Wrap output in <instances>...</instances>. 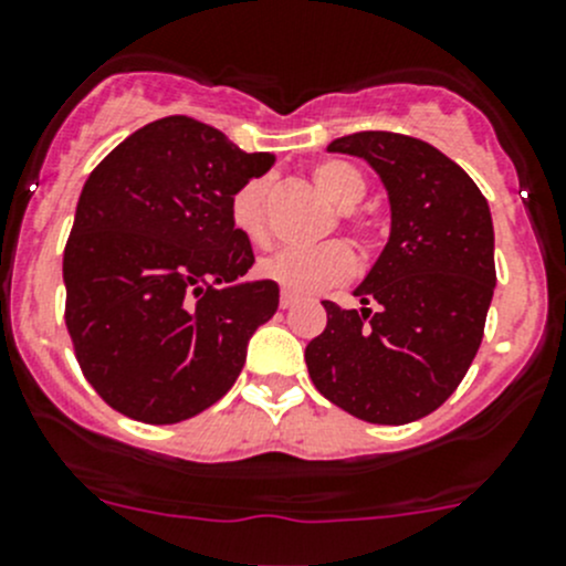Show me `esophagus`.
I'll return each instance as SVG.
<instances>
[{"mask_svg": "<svg viewBox=\"0 0 566 566\" xmlns=\"http://www.w3.org/2000/svg\"><path fill=\"white\" fill-rule=\"evenodd\" d=\"M295 304H298V298H295L293 293H287V290H284L282 298H279V306H282V310H293Z\"/></svg>", "mask_w": 566, "mask_h": 566, "instance_id": "34e87169", "label": "esophagus"}]
</instances>
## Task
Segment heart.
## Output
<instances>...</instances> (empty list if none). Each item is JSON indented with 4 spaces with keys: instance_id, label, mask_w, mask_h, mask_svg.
Segmentation results:
<instances>
[{
    "instance_id": "1",
    "label": "heart",
    "mask_w": 566,
    "mask_h": 566,
    "mask_svg": "<svg viewBox=\"0 0 566 566\" xmlns=\"http://www.w3.org/2000/svg\"><path fill=\"white\" fill-rule=\"evenodd\" d=\"M317 190L332 201L337 210L350 212L367 193V182L350 163L343 160H323L312 168ZM265 179H251L238 193L232 196V223L240 234H245L254 243L268 238L265 221ZM345 229L354 238V243L365 240V223L356 218H345ZM354 271V254L343 243H321V245H293L276 254L265 256L260 262V273L279 287L295 295H315L332 284L345 282Z\"/></svg>"
}]
</instances>
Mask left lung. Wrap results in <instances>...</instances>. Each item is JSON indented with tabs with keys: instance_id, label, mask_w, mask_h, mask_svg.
I'll list each match as a JSON object with an SVG mask.
<instances>
[{
	"instance_id": "1",
	"label": "left lung",
	"mask_w": 566,
	"mask_h": 566,
	"mask_svg": "<svg viewBox=\"0 0 566 566\" xmlns=\"http://www.w3.org/2000/svg\"><path fill=\"white\" fill-rule=\"evenodd\" d=\"M328 151L378 174L389 240L354 290L361 310L323 301L328 323L304 359L323 398L359 420L403 426L451 398L484 337L497 282L490 205L451 157L417 137L356 132Z\"/></svg>"
}]
</instances>
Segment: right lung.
I'll return each mask as SVG.
<instances>
[{
    "label": "right lung",
    "mask_w": 566,
    "mask_h": 566,
    "mask_svg": "<svg viewBox=\"0 0 566 566\" xmlns=\"http://www.w3.org/2000/svg\"><path fill=\"white\" fill-rule=\"evenodd\" d=\"M273 155L168 115L87 177L63 254L65 326L91 387L132 420L168 426L221 400L279 284L245 279L254 251L232 196Z\"/></svg>",
    "instance_id": "right-lung-1"
}]
</instances>
